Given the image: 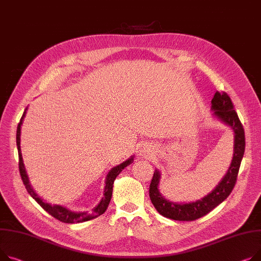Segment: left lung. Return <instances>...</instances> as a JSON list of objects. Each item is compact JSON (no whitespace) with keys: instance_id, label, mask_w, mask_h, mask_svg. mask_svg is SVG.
<instances>
[{"instance_id":"obj_1","label":"left lung","mask_w":261,"mask_h":261,"mask_svg":"<svg viewBox=\"0 0 261 261\" xmlns=\"http://www.w3.org/2000/svg\"><path fill=\"white\" fill-rule=\"evenodd\" d=\"M212 110H214V114L219 119L230 126L234 131V154L231 166L227 174L224 175L222 180L210 194H207L205 197L195 202L189 203H174L165 199L159 191V182L161 177L160 172L155 170L149 187V196L155 209L161 215L167 218L178 221L196 220L211 212L214 207L221 203L231 194L235 187L239 167L241 160L244 158L246 148L245 129L237 115V112L234 110V105L230 96L225 92L216 91L212 99Z\"/></svg>"}]
</instances>
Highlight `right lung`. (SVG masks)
Wrapping results in <instances>:
<instances>
[{"mask_svg":"<svg viewBox=\"0 0 261 261\" xmlns=\"http://www.w3.org/2000/svg\"><path fill=\"white\" fill-rule=\"evenodd\" d=\"M27 110V109H26ZM26 110L24 111L21 120L19 125H17V129H16V146H17V152H19V170H20V174L23 180V184L27 190V192L31 195V197L36 200L43 209L49 213L52 217H55L56 219L65 222V223H74V222H83V221H87L90 220L92 218H95L101 214L105 213V211L107 210L108 204L111 200V196H112V190H113V182L116 178V176L119 174V173L123 171V169H125L127 166H129L130 164L133 163V158L129 159L128 161L124 162L123 164H120L117 167H114L107 175V180H106V187H105V193H103V197L101 198L100 202L94 207L92 210V213L90 215L87 214V212H81V213H75V212H71L69 211L66 207H63L61 205H50L48 203H45L38 195L37 193L34 192L32 190L29 180H28V176L26 174L25 171V167L23 164V159H22V153H21V147H20V135H21V125L23 118L25 116Z\"/></svg>","mask_w":261,"mask_h":261,"instance_id":"obj_1","label":"right lung"}]
</instances>
